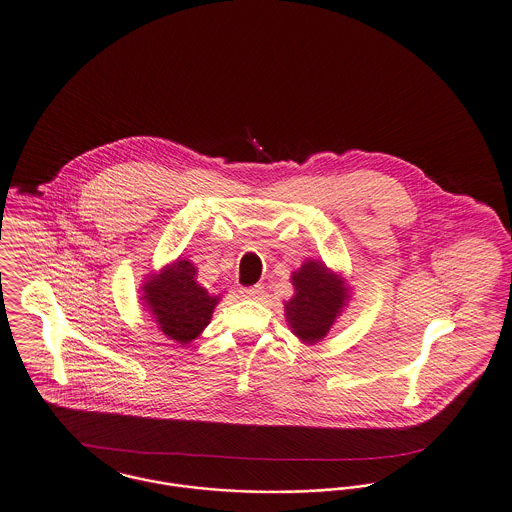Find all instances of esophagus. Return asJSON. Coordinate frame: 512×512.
<instances>
[{
	"mask_svg": "<svg viewBox=\"0 0 512 512\" xmlns=\"http://www.w3.org/2000/svg\"><path fill=\"white\" fill-rule=\"evenodd\" d=\"M240 295L245 299H261L263 297V288L261 286H251V288H242Z\"/></svg>",
	"mask_w": 512,
	"mask_h": 512,
	"instance_id": "obj_1",
	"label": "esophagus"
}]
</instances>
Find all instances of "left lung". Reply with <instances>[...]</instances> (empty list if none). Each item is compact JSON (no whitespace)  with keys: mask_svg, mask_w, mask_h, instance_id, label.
<instances>
[{"mask_svg":"<svg viewBox=\"0 0 512 512\" xmlns=\"http://www.w3.org/2000/svg\"><path fill=\"white\" fill-rule=\"evenodd\" d=\"M293 295L284 301L286 322L305 345L324 340L351 299V286L341 272L307 259L292 272Z\"/></svg>","mask_w":512,"mask_h":512,"instance_id":"8db88e82","label":"left lung"}]
</instances>
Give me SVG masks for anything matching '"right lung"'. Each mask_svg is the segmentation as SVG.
<instances>
[{
  "mask_svg": "<svg viewBox=\"0 0 512 512\" xmlns=\"http://www.w3.org/2000/svg\"><path fill=\"white\" fill-rule=\"evenodd\" d=\"M142 307L167 340L194 341L211 322L220 293L207 292L197 282V267L178 257L159 272H149L140 288Z\"/></svg>",
  "mask_w": 512,
  "mask_h": 512,
  "instance_id": "1",
  "label": "right lung"
}]
</instances>
